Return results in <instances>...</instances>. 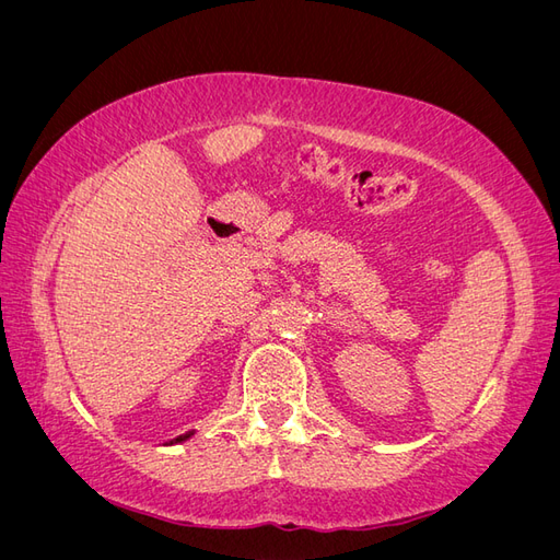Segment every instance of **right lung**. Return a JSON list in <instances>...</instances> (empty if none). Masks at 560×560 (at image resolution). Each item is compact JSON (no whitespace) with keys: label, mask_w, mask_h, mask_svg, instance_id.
<instances>
[{"label":"right lung","mask_w":560,"mask_h":560,"mask_svg":"<svg viewBox=\"0 0 560 560\" xmlns=\"http://www.w3.org/2000/svg\"><path fill=\"white\" fill-rule=\"evenodd\" d=\"M194 432H186V434H179L177 439H173V442L171 444H179V442H186V439H189Z\"/></svg>","instance_id":"right-lung-1"}]
</instances>
